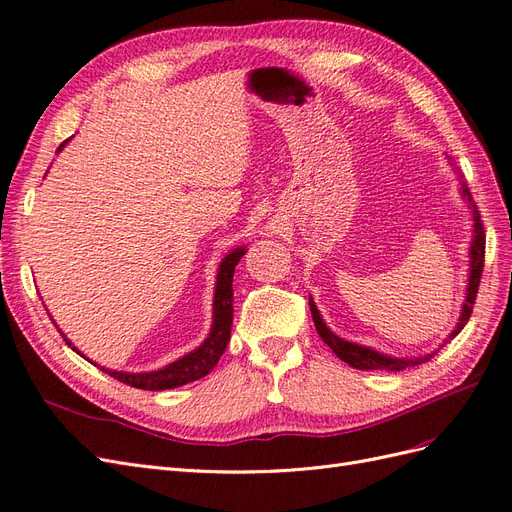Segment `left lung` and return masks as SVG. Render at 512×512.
<instances>
[{"instance_id":"1","label":"left lung","mask_w":512,"mask_h":512,"mask_svg":"<svg viewBox=\"0 0 512 512\" xmlns=\"http://www.w3.org/2000/svg\"><path fill=\"white\" fill-rule=\"evenodd\" d=\"M451 161V157H449ZM449 166H453V163H449ZM457 172V178L461 183V197L468 202L470 206V212H472V238H470V249H468V283H466V298H464V304H461V310H459V319H457V325L453 327V332L447 336V340H444V344H447L451 338H455L461 329H464V325L468 323L470 315H472V306H474V300H476V291H478V283H481V274H483V261H485V232H483V223H481V214H478L476 210V204L472 202V195H470V189L466 185L464 176L459 174V170L455 168ZM308 304H310V312H312V321H315V327L319 336L323 338V342L332 349L342 361H346V364L357 368V370H389V372H400V370H406V368H412V366H419L423 364V361H430L438 351H440V344L438 349H434L432 353H425V355H419V357H393V355H385L381 351L372 349V346H364V344H357V342H351V340H344L340 336H336L332 329L327 327V323L323 321L321 312L315 304V300H312V295L308 298Z\"/></svg>"}]
</instances>
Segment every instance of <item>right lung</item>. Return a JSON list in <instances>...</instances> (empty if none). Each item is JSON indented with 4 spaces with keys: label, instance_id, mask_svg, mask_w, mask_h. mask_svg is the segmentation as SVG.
I'll return each mask as SVG.
<instances>
[{
    "label": "right lung",
    "instance_id": "obj_1",
    "mask_svg": "<svg viewBox=\"0 0 512 512\" xmlns=\"http://www.w3.org/2000/svg\"><path fill=\"white\" fill-rule=\"evenodd\" d=\"M70 140H65L57 153L63 151V146L68 144ZM246 246H238V249L229 251L217 268V283H214V298H212V325L210 332L206 336V340L193 349L191 353L183 355L180 359L172 361V364L163 366L159 370L153 372H119V370H110L104 366H97L95 361H91L89 357L82 355L76 346L70 342V338H65V334L61 332L65 344L72 346V351H76L80 357L89 359L91 364H95L102 372L110 374L117 381L136 387V389H144V391H166V389H174V387H183L187 383L197 381V378H204L214 366L219 364V359L223 355V351L227 349V342L232 338V321H234V272L238 261L244 257Z\"/></svg>",
    "mask_w": 512,
    "mask_h": 512
}]
</instances>
